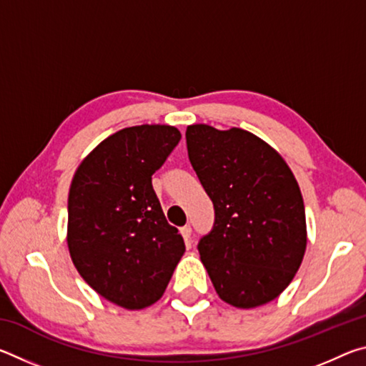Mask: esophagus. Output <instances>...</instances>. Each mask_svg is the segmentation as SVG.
Masks as SVG:
<instances>
[{"label": "esophagus", "instance_id": "obj_1", "mask_svg": "<svg viewBox=\"0 0 366 366\" xmlns=\"http://www.w3.org/2000/svg\"><path fill=\"white\" fill-rule=\"evenodd\" d=\"M181 234H182V237L185 240V244L190 245V242H192V229H190V226L181 227Z\"/></svg>", "mask_w": 366, "mask_h": 366}]
</instances>
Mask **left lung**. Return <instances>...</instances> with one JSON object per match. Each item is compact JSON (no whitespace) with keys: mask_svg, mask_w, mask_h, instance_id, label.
I'll list each match as a JSON object with an SVG mask.
<instances>
[{"mask_svg":"<svg viewBox=\"0 0 366 366\" xmlns=\"http://www.w3.org/2000/svg\"><path fill=\"white\" fill-rule=\"evenodd\" d=\"M185 140L214 207L213 229L198 252L219 299L237 308L274 300L307 249L305 207L292 171L274 148L244 129L194 124Z\"/></svg>","mask_w":366,"mask_h":366,"instance_id":"obj_1","label":"left lung"}]
</instances>
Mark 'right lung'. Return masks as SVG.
Returning a JSON list of instances; mask_svg holds the SVG:
<instances>
[{
    "instance_id": "obj_1",
    "label": "right lung",
    "mask_w": 366,
    "mask_h": 366,
    "mask_svg": "<svg viewBox=\"0 0 366 366\" xmlns=\"http://www.w3.org/2000/svg\"><path fill=\"white\" fill-rule=\"evenodd\" d=\"M181 140L144 124L109 135L80 163L67 200V247L79 274L104 299L140 310L161 299L185 252L152 185Z\"/></svg>"
}]
</instances>
